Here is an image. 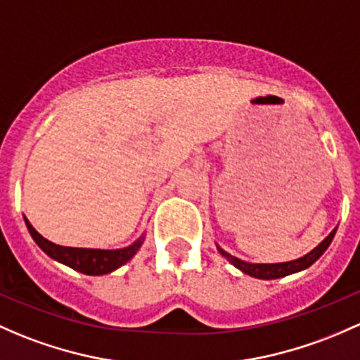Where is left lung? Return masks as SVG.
<instances>
[{
	"instance_id": "obj_1",
	"label": "left lung",
	"mask_w": 360,
	"mask_h": 360,
	"mask_svg": "<svg viewBox=\"0 0 360 360\" xmlns=\"http://www.w3.org/2000/svg\"><path fill=\"white\" fill-rule=\"evenodd\" d=\"M335 233H336V229H333L330 236H328L326 240L323 241V243L317 245V247L314 248L312 252L307 253V255L300 257V259L291 260V262H281V264H250V262H245V260L236 259V257H233V255H231V253L224 252V250H222V248L217 247V250H219V253H221L222 257H226V259H228L234 267H238V269L243 271L245 274L252 276V278L278 279V278H285V276H288V274H293V272L304 271V269H307V267L312 266V264L316 262V260L319 259V257L323 255L324 252H326V248L330 247L333 238H335Z\"/></svg>"
}]
</instances>
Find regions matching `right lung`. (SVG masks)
Returning <instances> with one entry per match:
<instances>
[{"instance_id":"1","label":"right lung","mask_w":360,"mask_h":360,"mask_svg":"<svg viewBox=\"0 0 360 360\" xmlns=\"http://www.w3.org/2000/svg\"><path fill=\"white\" fill-rule=\"evenodd\" d=\"M25 224H27V229L30 236H32V240L36 241L37 247L43 250L46 255H50L51 259L58 260V262L72 267L74 271H79L82 272V274H89V276L108 274V272L115 271L117 267L124 266L127 260L132 259V255L138 252L143 243V238H139V240L134 241L131 247L120 248V250L60 247V245L51 243V241H48L46 238L41 236V234L30 226L27 219H25Z\"/></svg>"}]
</instances>
